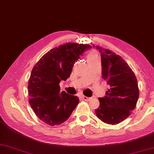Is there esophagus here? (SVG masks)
<instances>
[{"mask_svg":"<svg viewBox=\"0 0 154 154\" xmlns=\"http://www.w3.org/2000/svg\"><path fill=\"white\" fill-rule=\"evenodd\" d=\"M81 98H82V99L84 100H86V101H89L91 99L90 97H85V96H81Z\"/></svg>","mask_w":154,"mask_h":154,"instance_id":"obj_1","label":"esophagus"}]
</instances>
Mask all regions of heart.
I'll return each instance as SVG.
<instances>
[{
  "label": "heart",
  "instance_id": "heart-1",
  "mask_svg": "<svg viewBox=\"0 0 154 154\" xmlns=\"http://www.w3.org/2000/svg\"><path fill=\"white\" fill-rule=\"evenodd\" d=\"M95 60H99V57H98V55H97L96 53H94V52H92V53H91L88 55V56H87L88 62L90 61Z\"/></svg>",
  "mask_w": 154,
  "mask_h": 154
}]
</instances>
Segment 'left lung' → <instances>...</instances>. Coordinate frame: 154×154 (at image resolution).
<instances>
[{
	"label": "left lung",
	"instance_id": "obj_1",
	"mask_svg": "<svg viewBox=\"0 0 154 154\" xmlns=\"http://www.w3.org/2000/svg\"><path fill=\"white\" fill-rule=\"evenodd\" d=\"M99 51L102 76L110 89L99 98L100 105L95 114L104 123L116 124L128 117L134 110L139 97L135 74L123 59L110 50L95 46Z\"/></svg>",
	"mask_w": 154,
	"mask_h": 154
}]
</instances>
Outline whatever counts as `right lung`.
<instances>
[{"label":"right lung","instance_id":"1","mask_svg":"<svg viewBox=\"0 0 154 154\" xmlns=\"http://www.w3.org/2000/svg\"><path fill=\"white\" fill-rule=\"evenodd\" d=\"M91 46L67 43L47 52L35 64L28 82L29 103L41 120L50 126L66 121L79 103V98L65 91L61 81L69 77L74 63Z\"/></svg>","mask_w":154,"mask_h":154}]
</instances>
